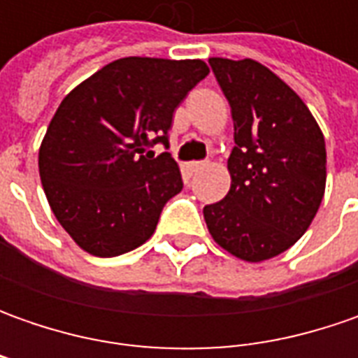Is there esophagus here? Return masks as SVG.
Wrapping results in <instances>:
<instances>
[{
    "label": "esophagus",
    "instance_id": "1",
    "mask_svg": "<svg viewBox=\"0 0 358 358\" xmlns=\"http://www.w3.org/2000/svg\"><path fill=\"white\" fill-rule=\"evenodd\" d=\"M205 167V163L203 161H191L189 165H187V169L191 173H195V171H199V169H203Z\"/></svg>",
    "mask_w": 358,
    "mask_h": 358
}]
</instances>
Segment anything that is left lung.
<instances>
[{
	"mask_svg": "<svg viewBox=\"0 0 358 358\" xmlns=\"http://www.w3.org/2000/svg\"><path fill=\"white\" fill-rule=\"evenodd\" d=\"M209 65L231 105L235 147L227 161L231 189L203 217L219 247L261 263L293 247L319 211L327 183L323 131L263 63L211 57Z\"/></svg>",
	"mask_w": 358,
	"mask_h": 358,
	"instance_id": "1",
	"label": "left lung"
}]
</instances>
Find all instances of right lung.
Returning <instances> with one entry per match:
<instances>
[{
	"label": "right lung",
	"mask_w": 358,
	"mask_h": 358,
	"mask_svg": "<svg viewBox=\"0 0 358 358\" xmlns=\"http://www.w3.org/2000/svg\"><path fill=\"white\" fill-rule=\"evenodd\" d=\"M201 59L123 57L63 97L39 147L49 207L77 245L95 257L137 249L165 203L183 189L169 145L173 113L201 79Z\"/></svg>",
	"instance_id": "add662e5"
}]
</instances>
